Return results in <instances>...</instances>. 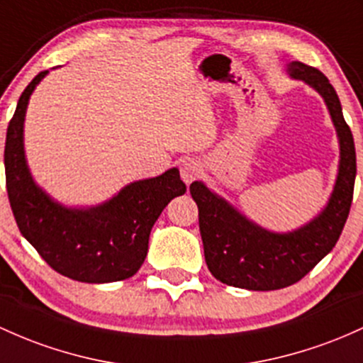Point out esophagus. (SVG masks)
<instances>
[{"mask_svg": "<svg viewBox=\"0 0 363 363\" xmlns=\"http://www.w3.org/2000/svg\"><path fill=\"white\" fill-rule=\"evenodd\" d=\"M200 172H201L200 163L194 162V160H186L181 165V177H182V181L186 182V184H191V182H193L194 179L200 175Z\"/></svg>", "mask_w": 363, "mask_h": 363, "instance_id": "34e87169", "label": "esophagus"}]
</instances>
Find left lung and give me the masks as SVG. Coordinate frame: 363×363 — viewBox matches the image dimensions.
<instances>
[{
    "mask_svg": "<svg viewBox=\"0 0 363 363\" xmlns=\"http://www.w3.org/2000/svg\"><path fill=\"white\" fill-rule=\"evenodd\" d=\"M288 72L291 77L301 79L317 89L324 98L340 138V174L324 212L289 234H274L255 225L201 182L189 186L191 196L198 205L208 270L215 279L234 288L272 291L303 279L334 248L352 206L357 155L340 98L320 70L293 62Z\"/></svg>",
    "mask_w": 363,
    "mask_h": 363,
    "instance_id": "left-lung-1",
    "label": "left lung"
}]
</instances>
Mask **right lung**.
<instances>
[{
  "mask_svg": "<svg viewBox=\"0 0 363 363\" xmlns=\"http://www.w3.org/2000/svg\"><path fill=\"white\" fill-rule=\"evenodd\" d=\"M39 72L23 89L8 123L6 191L20 233L62 276L81 282L122 281L138 272L148 253L151 227L175 196L186 193L177 169L125 186L113 200L89 210H70L46 196L23 157V117Z\"/></svg>",
  "mask_w": 363,
  "mask_h": 363,
  "instance_id": "1",
  "label": "right lung"
}]
</instances>
